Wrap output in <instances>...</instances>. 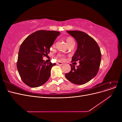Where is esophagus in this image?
Here are the masks:
<instances>
[{
  "mask_svg": "<svg viewBox=\"0 0 122 122\" xmlns=\"http://www.w3.org/2000/svg\"><path fill=\"white\" fill-rule=\"evenodd\" d=\"M57 64L58 65H60V66H61V65H63V62H61V61H58V62H57Z\"/></svg>",
  "mask_w": 122,
  "mask_h": 122,
  "instance_id": "obj_1",
  "label": "esophagus"
}]
</instances>
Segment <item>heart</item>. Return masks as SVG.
Listing matches in <instances>:
<instances>
[{
  "instance_id": "heart-1",
  "label": "heart",
  "mask_w": 122,
  "mask_h": 122,
  "mask_svg": "<svg viewBox=\"0 0 122 122\" xmlns=\"http://www.w3.org/2000/svg\"><path fill=\"white\" fill-rule=\"evenodd\" d=\"M66 41H67V44H68V45H69V44H70L71 43H72L73 42H75L74 41V40L71 38H68L67 39V40H66ZM58 57H60L61 58H64V55H61V54H59L58 55Z\"/></svg>"
}]
</instances>
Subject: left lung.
<instances>
[{
    "label": "left lung",
    "mask_w": 122,
    "mask_h": 122,
    "mask_svg": "<svg viewBox=\"0 0 122 122\" xmlns=\"http://www.w3.org/2000/svg\"><path fill=\"white\" fill-rule=\"evenodd\" d=\"M74 37L77 43V48L73 55L72 62L79 61V65L75 68L71 65V70L65 77L75 84H83L93 79L97 74L101 63V53L95 40L83 31H67Z\"/></svg>",
    "instance_id": "8db88e82"
}]
</instances>
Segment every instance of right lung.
Listing matches in <instances>:
<instances>
[{
    "mask_svg": "<svg viewBox=\"0 0 122 122\" xmlns=\"http://www.w3.org/2000/svg\"><path fill=\"white\" fill-rule=\"evenodd\" d=\"M60 35L57 31L38 30L28 36L21 44L17 63L22 80L27 86L36 87L46 83L50 76L51 68L55 64L47 63L43 57Z\"/></svg>",
    "mask_w": 122,
    "mask_h": 122,
    "instance_id": "right-lung-1",
    "label": "right lung"
}]
</instances>
